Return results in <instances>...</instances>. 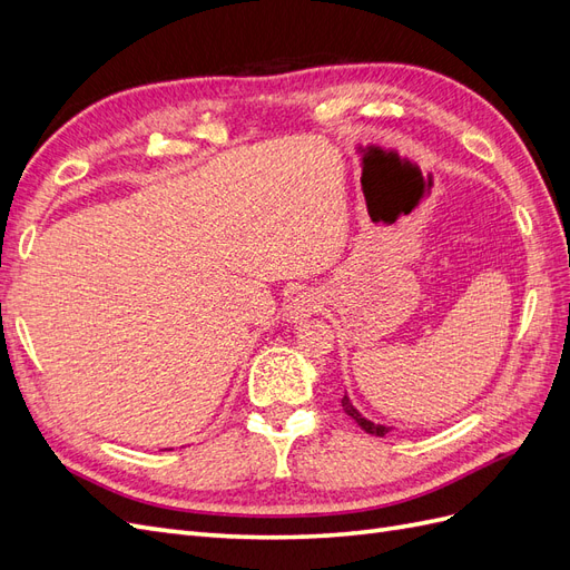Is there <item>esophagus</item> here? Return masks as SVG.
<instances>
[{
	"instance_id": "34e87169",
	"label": "esophagus",
	"mask_w": 570,
	"mask_h": 570,
	"mask_svg": "<svg viewBox=\"0 0 570 570\" xmlns=\"http://www.w3.org/2000/svg\"><path fill=\"white\" fill-rule=\"evenodd\" d=\"M321 295L314 289H299L285 304V316L289 323H302L321 308Z\"/></svg>"
}]
</instances>
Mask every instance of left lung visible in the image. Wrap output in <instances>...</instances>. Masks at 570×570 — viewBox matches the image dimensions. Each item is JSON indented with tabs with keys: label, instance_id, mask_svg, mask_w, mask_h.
<instances>
[{
	"label": "left lung",
	"instance_id": "left-lung-1",
	"mask_svg": "<svg viewBox=\"0 0 570 570\" xmlns=\"http://www.w3.org/2000/svg\"><path fill=\"white\" fill-rule=\"evenodd\" d=\"M342 409H344V413H347L350 419H354V423L356 425H361V430H366L368 435H375V438H385L387 433H390V425H381V423H373V421H368L366 416H361L358 413V409L350 402V396H347V392H344V396H342Z\"/></svg>",
	"mask_w": 570,
	"mask_h": 570
}]
</instances>
